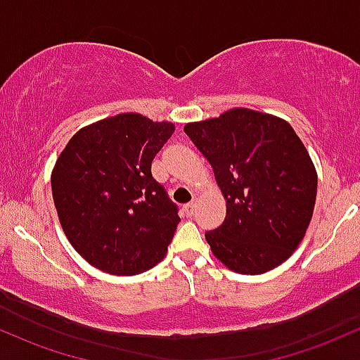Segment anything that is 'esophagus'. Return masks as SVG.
Masks as SVG:
<instances>
[{"mask_svg":"<svg viewBox=\"0 0 360 360\" xmlns=\"http://www.w3.org/2000/svg\"><path fill=\"white\" fill-rule=\"evenodd\" d=\"M196 210V201H189V203H186L183 207V212L186 213V217H191L193 213H195Z\"/></svg>","mask_w":360,"mask_h":360,"instance_id":"obj_1","label":"esophagus"}]
</instances>
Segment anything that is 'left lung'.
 I'll use <instances>...</instances> for the list:
<instances>
[{
    "instance_id": "left-lung-1",
    "label": "left lung",
    "mask_w": 360,
    "mask_h": 360,
    "mask_svg": "<svg viewBox=\"0 0 360 360\" xmlns=\"http://www.w3.org/2000/svg\"><path fill=\"white\" fill-rule=\"evenodd\" d=\"M184 133L210 162L227 213L205 239L229 270L258 275L299 246L314 212L318 176L292 126L236 108L188 122Z\"/></svg>"
}]
</instances>
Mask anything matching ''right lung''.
<instances>
[{
	"instance_id": "1",
	"label": "right lung",
	"mask_w": 360,
	"mask_h": 360,
	"mask_svg": "<svg viewBox=\"0 0 360 360\" xmlns=\"http://www.w3.org/2000/svg\"><path fill=\"white\" fill-rule=\"evenodd\" d=\"M172 122L117 114L71 136L51 176L54 207L71 243L92 266L136 275L162 262L181 222L152 176Z\"/></svg>"
}]
</instances>
